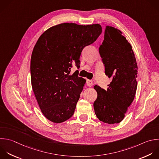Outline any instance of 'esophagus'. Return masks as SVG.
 Returning <instances> with one entry per match:
<instances>
[{
	"label": "esophagus",
	"mask_w": 159,
	"mask_h": 159,
	"mask_svg": "<svg viewBox=\"0 0 159 159\" xmlns=\"http://www.w3.org/2000/svg\"><path fill=\"white\" fill-rule=\"evenodd\" d=\"M93 84V82L91 80H86V85L88 86H92Z\"/></svg>",
	"instance_id": "34e87169"
}]
</instances>
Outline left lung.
<instances>
[{
	"label": "left lung",
	"instance_id": "8db88e82",
	"mask_svg": "<svg viewBox=\"0 0 159 159\" xmlns=\"http://www.w3.org/2000/svg\"><path fill=\"white\" fill-rule=\"evenodd\" d=\"M99 53L105 73L112 78L107 90L95 85L98 96L93 106L99 120L109 124L120 122L132 102L137 86V65L131 45L119 29L106 26Z\"/></svg>",
	"mask_w": 159,
	"mask_h": 159
}]
</instances>
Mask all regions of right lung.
<instances>
[{"instance_id":"right-lung-1","label":"right lung","mask_w":159,"mask_h":159,"mask_svg":"<svg viewBox=\"0 0 159 159\" xmlns=\"http://www.w3.org/2000/svg\"><path fill=\"white\" fill-rule=\"evenodd\" d=\"M102 32L99 24L81 25L63 23L45 31L38 39L30 61L32 89L45 117L55 123L70 119L86 80L73 65L80 67L83 49L94 42Z\"/></svg>"}]
</instances>
